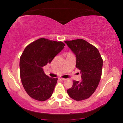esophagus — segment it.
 Here are the masks:
<instances>
[{
  "instance_id": "34e87169",
  "label": "esophagus",
  "mask_w": 123,
  "mask_h": 123,
  "mask_svg": "<svg viewBox=\"0 0 123 123\" xmlns=\"http://www.w3.org/2000/svg\"><path fill=\"white\" fill-rule=\"evenodd\" d=\"M59 79L60 80V81H65V80H66V79H65V78H59Z\"/></svg>"
}]
</instances>
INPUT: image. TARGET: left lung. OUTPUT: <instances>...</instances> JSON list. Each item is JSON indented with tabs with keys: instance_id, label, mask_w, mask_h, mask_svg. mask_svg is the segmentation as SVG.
<instances>
[{
	"instance_id": "8db88e82",
	"label": "left lung",
	"mask_w": 123,
	"mask_h": 123,
	"mask_svg": "<svg viewBox=\"0 0 123 123\" xmlns=\"http://www.w3.org/2000/svg\"><path fill=\"white\" fill-rule=\"evenodd\" d=\"M64 42L76 57V67L81 71V81H73L67 92L77 101L89 98L97 88L102 75L103 60L97 48L82 39Z\"/></svg>"
}]
</instances>
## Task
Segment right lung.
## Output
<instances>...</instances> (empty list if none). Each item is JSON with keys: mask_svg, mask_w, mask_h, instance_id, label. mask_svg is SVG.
I'll use <instances>...</instances> for the list:
<instances>
[{"mask_svg": "<svg viewBox=\"0 0 123 123\" xmlns=\"http://www.w3.org/2000/svg\"><path fill=\"white\" fill-rule=\"evenodd\" d=\"M64 46L60 41L42 38L25 48L20 57V77L24 89L32 98L45 101L51 97L57 78L46 75L43 67L50 63Z\"/></svg>", "mask_w": 123, "mask_h": 123, "instance_id": "1", "label": "right lung"}]
</instances>
